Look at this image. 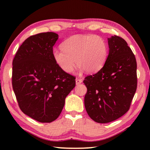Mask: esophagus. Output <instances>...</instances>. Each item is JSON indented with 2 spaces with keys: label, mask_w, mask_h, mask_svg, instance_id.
Returning a JSON list of instances; mask_svg holds the SVG:
<instances>
[{
  "label": "esophagus",
  "mask_w": 150,
  "mask_h": 150,
  "mask_svg": "<svg viewBox=\"0 0 150 150\" xmlns=\"http://www.w3.org/2000/svg\"><path fill=\"white\" fill-rule=\"evenodd\" d=\"M75 82H76V85H79L82 83V79H80L76 78L75 79Z\"/></svg>",
  "instance_id": "1"
}]
</instances>
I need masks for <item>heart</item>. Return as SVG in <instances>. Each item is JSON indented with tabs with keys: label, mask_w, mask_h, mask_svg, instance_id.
Masks as SVG:
<instances>
[{
	"label": "heart",
	"mask_w": 150,
	"mask_h": 150,
	"mask_svg": "<svg viewBox=\"0 0 150 150\" xmlns=\"http://www.w3.org/2000/svg\"><path fill=\"white\" fill-rule=\"evenodd\" d=\"M62 50H54L53 58L63 71L71 73L76 64L80 72L95 73L105 64L108 54L106 43L96 35H75L65 40ZM76 62H75L74 61Z\"/></svg>",
	"instance_id": "b5f03b06"
}]
</instances>
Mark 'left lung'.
<instances>
[{"mask_svg": "<svg viewBox=\"0 0 150 150\" xmlns=\"http://www.w3.org/2000/svg\"><path fill=\"white\" fill-rule=\"evenodd\" d=\"M109 52L100 71L86 77L85 106L88 115L98 123H108L129 110L137 88L135 56L122 38H108Z\"/></svg>", "mask_w": 150, "mask_h": 150, "instance_id": "8db88e82", "label": "left lung"}]
</instances>
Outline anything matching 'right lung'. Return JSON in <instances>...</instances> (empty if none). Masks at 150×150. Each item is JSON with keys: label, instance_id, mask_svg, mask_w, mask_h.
Segmentation results:
<instances>
[{"label": "right lung", "instance_id": "add662e5", "mask_svg": "<svg viewBox=\"0 0 150 150\" xmlns=\"http://www.w3.org/2000/svg\"><path fill=\"white\" fill-rule=\"evenodd\" d=\"M59 35L40 33L20 45L12 62V87L20 108L40 122L58 118L75 78L60 69L53 58Z\"/></svg>", "mask_w": 150, "mask_h": 150}]
</instances>
